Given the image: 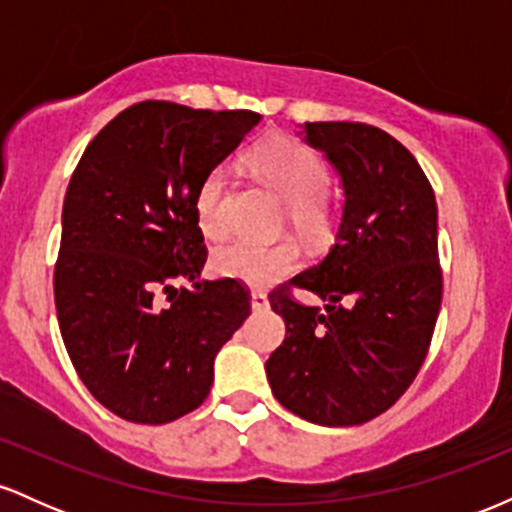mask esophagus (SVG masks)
I'll list each match as a JSON object with an SVG mask.
<instances>
[{
	"label": "esophagus",
	"instance_id": "obj_1",
	"mask_svg": "<svg viewBox=\"0 0 512 512\" xmlns=\"http://www.w3.org/2000/svg\"><path fill=\"white\" fill-rule=\"evenodd\" d=\"M250 301H252V308H255V310H267L269 308L267 293H262V291H252Z\"/></svg>",
	"mask_w": 512,
	"mask_h": 512
}]
</instances>
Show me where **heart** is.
I'll use <instances>...</instances> for the list:
<instances>
[{
	"mask_svg": "<svg viewBox=\"0 0 512 512\" xmlns=\"http://www.w3.org/2000/svg\"><path fill=\"white\" fill-rule=\"evenodd\" d=\"M252 166L276 187L286 199V216L305 240H322L330 233L332 214L327 207L325 187L327 168L310 146L293 139H272L252 154ZM226 168H211L199 182L195 197L197 223L204 236H219L226 226ZM216 272L228 279L264 286L289 274L298 264V248L289 238L257 243L248 238H233L214 250Z\"/></svg>",
	"mask_w": 512,
	"mask_h": 512,
	"instance_id": "obj_1",
	"label": "heart"
}]
</instances>
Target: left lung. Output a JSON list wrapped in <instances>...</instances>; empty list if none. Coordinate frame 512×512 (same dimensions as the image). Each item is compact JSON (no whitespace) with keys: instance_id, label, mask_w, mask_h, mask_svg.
Here are the masks:
<instances>
[{"instance_id":"8db88e82","label":"left lung","mask_w":512,"mask_h":512,"mask_svg":"<svg viewBox=\"0 0 512 512\" xmlns=\"http://www.w3.org/2000/svg\"><path fill=\"white\" fill-rule=\"evenodd\" d=\"M344 192L334 245L296 274L325 305L289 291L269 296L286 337L264 363L279 404L310 424L358 426L390 409L414 383L436 327L443 274L438 207L416 158L361 122H305Z\"/></svg>"}]
</instances>
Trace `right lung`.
<instances>
[{
  "label": "right lung",
  "instance_id": "1",
  "mask_svg": "<svg viewBox=\"0 0 512 512\" xmlns=\"http://www.w3.org/2000/svg\"><path fill=\"white\" fill-rule=\"evenodd\" d=\"M260 120L137 103L98 132L69 180L57 320L81 383L120 419L156 426L197 409L216 354L250 315L236 279L199 281L207 248L195 197ZM178 278L193 289L175 290Z\"/></svg>",
  "mask_w": 512,
  "mask_h": 512
}]
</instances>
